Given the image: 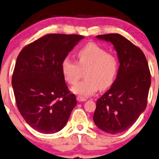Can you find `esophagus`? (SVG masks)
Masks as SVG:
<instances>
[{
  "label": "esophagus",
  "mask_w": 159,
  "mask_h": 159,
  "mask_svg": "<svg viewBox=\"0 0 159 159\" xmlns=\"http://www.w3.org/2000/svg\"><path fill=\"white\" fill-rule=\"evenodd\" d=\"M76 100L78 102H85L87 99H85V98L82 97H76Z\"/></svg>",
  "instance_id": "34e87169"
}]
</instances>
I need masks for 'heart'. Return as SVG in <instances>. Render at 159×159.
<instances>
[{"mask_svg": "<svg viewBox=\"0 0 159 159\" xmlns=\"http://www.w3.org/2000/svg\"><path fill=\"white\" fill-rule=\"evenodd\" d=\"M77 63L69 57L61 62V70L65 80L70 85L78 82L81 70H86V79L71 88V91L80 97H87L98 89L105 90L112 85L116 76L119 62L116 57L107 53L95 43H89L76 53Z\"/></svg>", "mask_w": 159, "mask_h": 159, "instance_id": "obj_1", "label": "heart"}]
</instances>
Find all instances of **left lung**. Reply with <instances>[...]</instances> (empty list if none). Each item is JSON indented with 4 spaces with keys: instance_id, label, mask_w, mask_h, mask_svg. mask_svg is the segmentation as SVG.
<instances>
[{
    "instance_id": "obj_1",
    "label": "left lung",
    "mask_w": 159,
    "mask_h": 159,
    "mask_svg": "<svg viewBox=\"0 0 159 159\" xmlns=\"http://www.w3.org/2000/svg\"><path fill=\"white\" fill-rule=\"evenodd\" d=\"M97 38L113 44L120 65L111 89L97 99L93 121L105 132L119 134L130 128L146 108L150 70L142 51L121 34H101Z\"/></svg>"
}]
</instances>
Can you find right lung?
<instances>
[{
  "instance_id": "add662e5",
  "label": "right lung",
  "mask_w": 159,
  "mask_h": 159,
  "mask_svg": "<svg viewBox=\"0 0 159 159\" xmlns=\"http://www.w3.org/2000/svg\"><path fill=\"white\" fill-rule=\"evenodd\" d=\"M84 37L49 34L20 52L11 85L17 106L29 126L52 134L65 127L76 105L61 70V62Z\"/></svg>"
}]
</instances>
